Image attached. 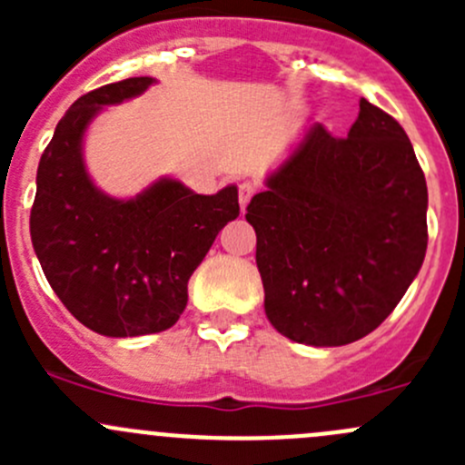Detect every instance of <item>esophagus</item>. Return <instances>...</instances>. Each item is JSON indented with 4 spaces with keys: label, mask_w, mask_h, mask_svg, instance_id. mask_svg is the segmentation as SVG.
Segmentation results:
<instances>
[{
    "label": "esophagus",
    "mask_w": 465,
    "mask_h": 465,
    "mask_svg": "<svg viewBox=\"0 0 465 465\" xmlns=\"http://www.w3.org/2000/svg\"><path fill=\"white\" fill-rule=\"evenodd\" d=\"M254 191L256 189H254V184H252V182H241V184H238V203H241L242 211H245L247 204H250Z\"/></svg>",
    "instance_id": "34e87169"
}]
</instances>
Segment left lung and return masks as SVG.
Listing matches in <instances>:
<instances>
[{"instance_id": "left-lung-1", "label": "left lung", "mask_w": 465, "mask_h": 465, "mask_svg": "<svg viewBox=\"0 0 465 465\" xmlns=\"http://www.w3.org/2000/svg\"><path fill=\"white\" fill-rule=\"evenodd\" d=\"M265 186L245 218L272 326L308 346L376 331L428 250V184L401 124L360 98L349 137L312 124Z\"/></svg>"}]
</instances>
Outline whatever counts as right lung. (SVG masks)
<instances>
[{
	"label": "right lung",
	"instance_id": "1",
	"mask_svg": "<svg viewBox=\"0 0 465 465\" xmlns=\"http://www.w3.org/2000/svg\"><path fill=\"white\" fill-rule=\"evenodd\" d=\"M154 78L103 85L78 98L40 157L31 241L46 281L83 326L107 337L171 328L189 302V279L227 223L238 189L193 193L162 177L134 198L103 193L89 177L83 142L107 105L139 96Z\"/></svg>",
	"mask_w": 465,
	"mask_h": 465
}]
</instances>
